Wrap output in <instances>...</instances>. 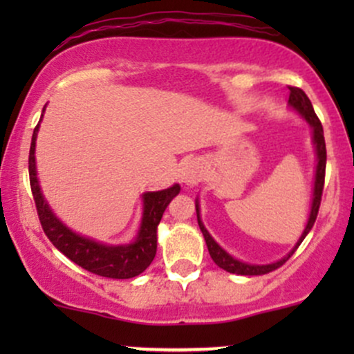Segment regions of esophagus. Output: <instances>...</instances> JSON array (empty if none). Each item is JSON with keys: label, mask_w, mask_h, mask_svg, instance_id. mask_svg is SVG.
<instances>
[{"label": "esophagus", "mask_w": 354, "mask_h": 354, "mask_svg": "<svg viewBox=\"0 0 354 354\" xmlns=\"http://www.w3.org/2000/svg\"><path fill=\"white\" fill-rule=\"evenodd\" d=\"M203 178V163L198 160L186 161L181 169V181L186 185H196Z\"/></svg>", "instance_id": "esophagus-1"}]
</instances>
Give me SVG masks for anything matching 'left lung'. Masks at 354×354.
I'll use <instances>...</instances> for the list:
<instances>
[{
    "mask_svg": "<svg viewBox=\"0 0 354 354\" xmlns=\"http://www.w3.org/2000/svg\"><path fill=\"white\" fill-rule=\"evenodd\" d=\"M291 108H295L296 111L301 115L304 120L310 123V126L313 128V143H315L316 148V176H315V189H313V203H311V213H310V219H308V225L304 228L301 238L299 241L296 243V246L293 248L290 254L284 256V258L279 259V261L271 263V265H248V263L239 261V259L233 258V256L226 253L221 246L211 238V234L208 233V230L203 226L201 218H200V206H198L196 201V214H198V225H200V230L205 236L206 246H208L209 256L213 258V261L216 263L219 268L226 270L228 273H234V274H243V276H258V274H266L270 271L278 270L279 266H283L288 259L293 256V253L296 251V248L303 243V239L306 238V234L310 233L313 225H315L316 216H318V211H319V205H321V196H323V188H324V171H326V145H324V135H323V126H321L319 118L316 116L315 109H313V104L310 98L306 96V93L303 91L301 88H296V86H290V100H288Z\"/></svg>",
    "mask_w": 354,
    "mask_h": 354,
    "instance_id": "1",
    "label": "left lung"
}]
</instances>
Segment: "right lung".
I'll list each match as a JSON object with an SVG mask.
<instances>
[{
    "label": "right lung",
    "mask_w": 354,
    "mask_h": 354,
    "mask_svg": "<svg viewBox=\"0 0 354 354\" xmlns=\"http://www.w3.org/2000/svg\"><path fill=\"white\" fill-rule=\"evenodd\" d=\"M44 113V108H43ZM43 116V115H41ZM39 124H36L33 138H31L30 158H28V169H30V185L33 193L36 211H38L39 223L48 239L73 263L83 268V270L98 276L113 279H128L135 278L151 265L156 254V230L163 216L166 206L169 201L180 193V185H173L171 188L163 191H151L143 194V219H141L138 236L131 245L106 246L98 241L80 236L68 230L44 201L41 189H39L38 178H36V161H35V146L36 135H38Z\"/></svg>",
    "instance_id": "1"
}]
</instances>
